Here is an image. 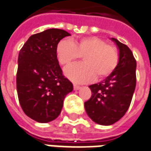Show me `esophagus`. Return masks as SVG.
I'll use <instances>...</instances> for the list:
<instances>
[{
	"instance_id": "1",
	"label": "esophagus",
	"mask_w": 151,
	"mask_h": 151,
	"mask_svg": "<svg viewBox=\"0 0 151 151\" xmlns=\"http://www.w3.org/2000/svg\"><path fill=\"white\" fill-rule=\"evenodd\" d=\"M73 88H74V90H79L81 88V86H78V85H73Z\"/></svg>"
}]
</instances>
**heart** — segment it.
Here are the masks:
<instances>
[{"label": "heart", "instance_id": "b5f03b06", "mask_svg": "<svg viewBox=\"0 0 151 151\" xmlns=\"http://www.w3.org/2000/svg\"><path fill=\"white\" fill-rule=\"evenodd\" d=\"M58 59L63 65H68L84 56L85 63L73 64L65 70L70 80L86 83L96 78H104L116 67L119 55L115 47L107 44L96 36L81 38L78 40H61L56 48Z\"/></svg>", "mask_w": 151, "mask_h": 151}]
</instances>
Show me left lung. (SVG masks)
Masks as SVG:
<instances>
[{
  "mask_svg": "<svg viewBox=\"0 0 151 151\" xmlns=\"http://www.w3.org/2000/svg\"><path fill=\"white\" fill-rule=\"evenodd\" d=\"M119 50V61L113 72L97 84L89 86L92 96L85 102L89 118L109 126L121 119L129 109L136 85V61L127 45L111 38Z\"/></svg>",
  "mask_w": 151,
  "mask_h": 151,
  "instance_id": "left-lung-1",
  "label": "left lung"
}]
</instances>
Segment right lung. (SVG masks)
<instances>
[{
	"label": "right lung",
	"mask_w": 151,
	"mask_h": 151,
	"mask_svg": "<svg viewBox=\"0 0 151 151\" xmlns=\"http://www.w3.org/2000/svg\"><path fill=\"white\" fill-rule=\"evenodd\" d=\"M70 34L51 28L32 35L18 57L17 89L19 104L27 116L48 123L61 113L63 101L73 91V84L63 75L56 48Z\"/></svg>",
	"instance_id": "right-lung-1"
}]
</instances>
